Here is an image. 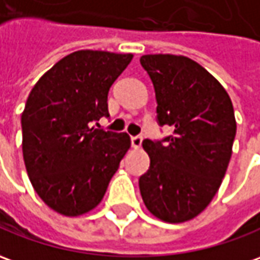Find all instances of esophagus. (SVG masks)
I'll return each mask as SVG.
<instances>
[{
  "label": "esophagus",
  "instance_id": "esophagus-1",
  "mask_svg": "<svg viewBox=\"0 0 260 260\" xmlns=\"http://www.w3.org/2000/svg\"><path fill=\"white\" fill-rule=\"evenodd\" d=\"M142 141H144V138L141 137V135H137V137H131V145H132L134 148H141Z\"/></svg>",
  "mask_w": 260,
  "mask_h": 260
}]
</instances>
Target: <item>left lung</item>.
Listing matches in <instances>:
<instances>
[{"label": "left lung", "mask_w": 260, "mask_h": 260, "mask_svg": "<svg viewBox=\"0 0 260 260\" xmlns=\"http://www.w3.org/2000/svg\"><path fill=\"white\" fill-rule=\"evenodd\" d=\"M155 88L159 126L174 134L145 139L149 169L139 178L148 211L169 223L186 222L204 211L226 174L236 135L232 101L204 67L188 56H141Z\"/></svg>", "instance_id": "obj_1"}]
</instances>
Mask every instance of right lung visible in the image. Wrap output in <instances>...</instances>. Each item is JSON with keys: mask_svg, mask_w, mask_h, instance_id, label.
<instances>
[{"mask_svg": "<svg viewBox=\"0 0 260 260\" xmlns=\"http://www.w3.org/2000/svg\"><path fill=\"white\" fill-rule=\"evenodd\" d=\"M132 54L82 49L34 85L21 116L22 155L34 189L51 209L78 216L102 201L129 149L128 134L91 126L108 112V92Z\"/></svg>", "mask_w": 260, "mask_h": 260, "instance_id": "add662e5", "label": "right lung"}]
</instances>
